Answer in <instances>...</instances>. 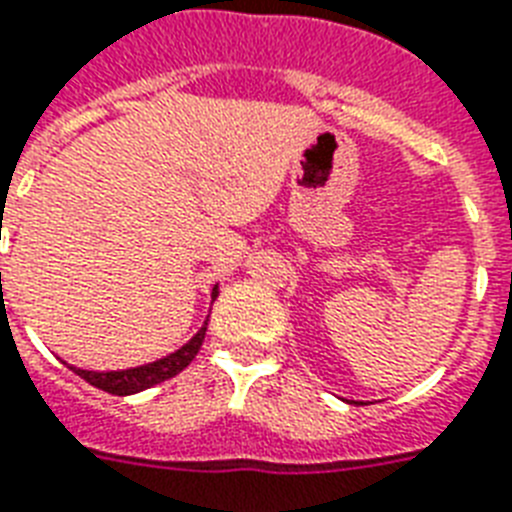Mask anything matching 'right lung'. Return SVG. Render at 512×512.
Returning a JSON list of instances; mask_svg holds the SVG:
<instances>
[{
	"label": "right lung",
	"instance_id": "add662e5",
	"mask_svg": "<svg viewBox=\"0 0 512 512\" xmlns=\"http://www.w3.org/2000/svg\"><path fill=\"white\" fill-rule=\"evenodd\" d=\"M214 298H216V288H214ZM208 325V320H206ZM206 325L200 327L198 335L187 341L185 346L169 357L158 359V362H150V365L142 367H132V370H113V372H92V370H79V367H71L79 378H84L87 383H92L94 388H102V391H108V394L116 396H129L137 394V391H145V388L155 386V383H163V380L174 378L177 372L185 370L190 365L195 354L203 346V338H206Z\"/></svg>",
	"mask_w": 512,
	"mask_h": 512
}]
</instances>
